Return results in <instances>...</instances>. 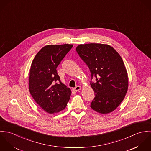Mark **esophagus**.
Returning <instances> with one entry per match:
<instances>
[{"instance_id":"34e87169","label":"esophagus","mask_w":151,"mask_h":151,"mask_svg":"<svg viewBox=\"0 0 151 151\" xmlns=\"http://www.w3.org/2000/svg\"><path fill=\"white\" fill-rule=\"evenodd\" d=\"M81 89V86H76L75 88H73V90H74V91L77 92V91H79Z\"/></svg>"}]
</instances>
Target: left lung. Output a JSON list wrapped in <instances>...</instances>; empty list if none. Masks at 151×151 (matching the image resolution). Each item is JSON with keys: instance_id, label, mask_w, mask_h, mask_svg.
I'll list each match as a JSON object with an SVG mask.
<instances>
[{"instance_id": "obj_1", "label": "left lung", "mask_w": 151, "mask_h": 151, "mask_svg": "<svg viewBox=\"0 0 151 151\" xmlns=\"http://www.w3.org/2000/svg\"><path fill=\"white\" fill-rule=\"evenodd\" d=\"M76 51L91 73L90 84L95 94L91 108L102 114L113 111L124 99L129 86L122 58L111 46L101 43L81 44Z\"/></svg>"}]
</instances>
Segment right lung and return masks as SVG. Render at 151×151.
<instances>
[{
  "label": "right lung",
  "instance_id": "add662e5",
  "mask_svg": "<svg viewBox=\"0 0 151 151\" xmlns=\"http://www.w3.org/2000/svg\"><path fill=\"white\" fill-rule=\"evenodd\" d=\"M73 45H46L35 56L31 65L29 90L36 103L50 114L65 109L71 93L63 84L56 68Z\"/></svg>",
  "mask_w": 151,
  "mask_h": 151
}]
</instances>
